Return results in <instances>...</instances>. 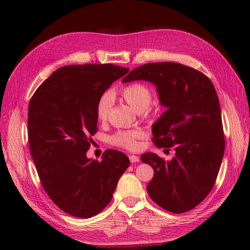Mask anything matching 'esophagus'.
<instances>
[{
    "mask_svg": "<svg viewBox=\"0 0 250 250\" xmlns=\"http://www.w3.org/2000/svg\"><path fill=\"white\" fill-rule=\"evenodd\" d=\"M129 160L131 163H139L140 162V157L137 155H129Z\"/></svg>",
    "mask_w": 250,
    "mask_h": 250,
    "instance_id": "34e87169",
    "label": "esophagus"
}]
</instances>
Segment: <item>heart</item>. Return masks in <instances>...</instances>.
Instances as JSON below:
<instances>
[{"label":"heart","mask_w":250,"mask_h":250,"mask_svg":"<svg viewBox=\"0 0 250 250\" xmlns=\"http://www.w3.org/2000/svg\"><path fill=\"white\" fill-rule=\"evenodd\" d=\"M119 95L122 99L134 109L137 112L146 111L147 107L152 99V94L151 89L143 83L133 82L129 84L124 85L119 90ZM111 99L108 94H104L101 96L97 103V117L99 120H106L108 112L110 109ZM144 133L142 130L135 129L130 131H119L111 138L112 143L117 146L124 147L126 149L133 150L138 148L139 140L143 139Z\"/></svg>","instance_id":"1"}]
</instances>
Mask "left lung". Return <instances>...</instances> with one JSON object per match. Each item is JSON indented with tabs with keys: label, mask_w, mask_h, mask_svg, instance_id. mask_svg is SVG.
<instances>
[{
	"label": "left lung",
	"mask_w": 250,
	"mask_h": 250,
	"mask_svg": "<svg viewBox=\"0 0 250 250\" xmlns=\"http://www.w3.org/2000/svg\"><path fill=\"white\" fill-rule=\"evenodd\" d=\"M153 83L160 103L167 108L152 125L158 148H173L175 156L165 161L144 153L154 176L147 192L171 213L191 210L213 188L224 154L221 109L211 81L201 72L176 62H152L132 70L122 82Z\"/></svg>",
	"instance_id": "8db88e82"
}]
</instances>
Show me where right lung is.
<instances>
[{
	"label": "right lung",
	"mask_w": 250,
	"mask_h": 250,
	"mask_svg": "<svg viewBox=\"0 0 250 250\" xmlns=\"http://www.w3.org/2000/svg\"><path fill=\"white\" fill-rule=\"evenodd\" d=\"M129 69L115 64L59 67L32 96L28 108L30 153L43 190L66 214L90 218L107 206L130 162L106 150L87 158L97 130V103Z\"/></svg>",
	"instance_id": "add662e5"
}]
</instances>
